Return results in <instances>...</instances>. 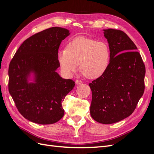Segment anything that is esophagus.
Listing matches in <instances>:
<instances>
[{
    "instance_id": "34e87169",
    "label": "esophagus",
    "mask_w": 154,
    "mask_h": 154,
    "mask_svg": "<svg viewBox=\"0 0 154 154\" xmlns=\"http://www.w3.org/2000/svg\"><path fill=\"white\" fill-rule=\"evenodd\" d=\"M83 83V82L82 80H76V85H80V84H81V83Z\"/></svg>"
}]
</instances>
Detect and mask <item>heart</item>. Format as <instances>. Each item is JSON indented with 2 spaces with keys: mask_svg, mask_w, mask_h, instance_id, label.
<instances>
[{
  "mask_svg": "<svg viewBox=\"0 0 154 154\" xmlns=\"http://www.w3.org/2000/svg\"><path fill=\"white\" fill-rule=\"evenodd\" d=\"M58 60L62 72L71 76L79 64L88 78H99L106 72L110 60L108 44L85 36H77L69 42L67 48L60 49Z\"/></svg>",
  "mask_w": 154,
  "mask_h": 154,
  "instance_id": "b5f03b06",
  "label": "heart"
}]
</instances>
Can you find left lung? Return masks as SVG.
<instances>
[{"instance_id":"1","label":"left lung","mask_w":154,"mask_h":154,"mask_svg":"<svg viewBox=\"0 0 154 154\" xmlns=\"http://www.w3.org/2000/svg\"><path fill=\"white\" fill-rule=\"evenodd\" d=\"M110 50L106 72L89 83L92 91L90 113L102 124H112L128 117L144 91L145 66L136 45L121 30L104 29Z\"/></svg>"}]
</instances>
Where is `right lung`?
<instances>
[{
	"label": "right lung",
	"instance_id": "add662e5",
	"mask_svg": "<svg viewBox=\"0 0 154 154\" xmlns=\"http://www.w3.org/2000/svg\"><path fill=\"white\" fill-rule=\"evenodd\" d=\"M69 31L53 27L26 39L9 66L8 88L18 112L27 120L53 124L64 115L62 103L73 89L74 82L57 72L58 49ZM31 72L35 82H28Z\"/></svg>",
	"mask_w": 154,
	"mask_h": 154
}]
</instances>
